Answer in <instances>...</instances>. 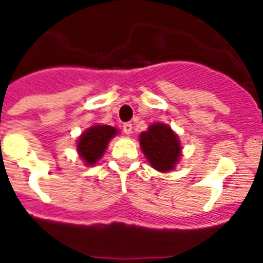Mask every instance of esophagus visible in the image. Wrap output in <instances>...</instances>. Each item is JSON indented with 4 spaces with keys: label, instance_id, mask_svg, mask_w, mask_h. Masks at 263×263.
Here are the masks:
<instances>
[{
    "label": "esophagus",
    "instance_id": "34e87169",
    "mask_svg": "<svg viewBox=\"0 0 263 263\" xmlns=\"http://www.w3.org/2000/svg\"><path fill=\"white\" fill-rule=\"evenodd\" d=\"M122 130H124V133L126 134V136H129V134L133 133V125L130 124V122H125V124L122 125Z\"/></svg>",
    "mask_w": 263,
    "mask_h": 263
}]
</instances>
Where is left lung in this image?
Listing matches in <instances>:
<instances>
[{"mask_svg": "<svg viewBox=\"0 0 263 263\" xmlns=\"http://www.w3.org/2000/svg\"><path fill=\"white\" fill-rule=\"evenodd\" d=\"M139 145L153 167L160 173H167L178 163L182 146L178 136L168 125L153 124L147 132L139 136Z\"/></svg>", "mask_w": 263, "mask_h": 263, "instance_id": "1", "label": "left lung"}]
</instances>
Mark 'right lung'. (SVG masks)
Wrapping results in <instances>:
<instances>
[{
    "label": "right lung",
    "mask_w": 263,
    "mask_h": 263,
    "mask_svg": "<svg viewBox=\"0 0 263 263\" xmlns=\"http://www.w3.org/2000/svg\"><path fill=\"white\" fill-rule=\"evenodd\" d=\"M116 134V127L109 125H93L88 127L78 139V153L81 159L89 166L96 163Z\"/></svg>",
    "instance_id": "add662e5"
}]
</instances>
